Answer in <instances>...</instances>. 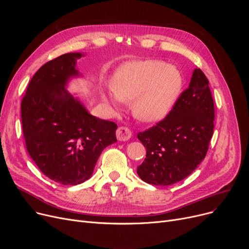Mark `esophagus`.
I'll use <instances>...</instances> for the list:
<instances>
[{
    "mask_svg": "<svg viewBox=\"0 0 249 249\" xmlns=\"http://www.w3.org/2000/svg\"><path fill=\"white\" fill-rule=\"evenodd\" d=\"M116 134H117L118 140H120V141H126L132 137L131 130H130L128 127H124V126H121L118 128L116 131Z\"/></svg>",
    "mask_w": 249,
    "mask_h": 249,
    "instance_id": "esophagus-1",
    "label": "esophagus"
}]
</instances>
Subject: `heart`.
<instances>
[{"mask_svg":"<svg viewBox=\"0 0 249 249\" xmlns=\"http://www.w3.org/2000/svg\"><path fill=\"white\" fill-rule=\"evenodd\" d=\"M180 71L160 60L128 63L116 73L113 89L103 99L113 111L120 103H131L136 118L144 122L161 120L172 110L182 88Z\"/></svg>","mask_w":249,"mask_h":249,"instance_id":"1","label":"heart"}]
</instances>
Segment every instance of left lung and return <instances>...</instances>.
I'll list each match as a JSON object with an SVG mask.
<instances>
[{
  "label": "left lung",
  "instance_id": "8db88e82",
  "mask_svg": "<svg viewBox=\"0 0 249 249\" xmlns=\"http://www.w3.org/2000/svg\"><path fill=\"white\" fill-rule=\"evenodd\" d=\"M214 101L205 73L196 69L189 88L162 120L139 132L146 158L137 167L147 184L168 186L190 176L207 154L214 131Z\"/></svg>",
  "mask_w": 249,
  "mask_h": 249
}]
</instances>
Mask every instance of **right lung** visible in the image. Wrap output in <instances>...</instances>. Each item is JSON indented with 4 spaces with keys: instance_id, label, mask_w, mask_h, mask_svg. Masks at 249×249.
I'll use <instances>...</instances> for the list:
<instances>
[{
    "instance_id": "1",
    "label": "right lung",
    "mask_w": 249,
    "mask_h": 249,
    "mask_svg": "<svg viewBox=\"0 0 249 249\" xmlns=\"http://www.w3.org/2000/svg\"><path fill=\"white\" fill-rule=\"evenodd\" d=\"M81 53H65L39 69L21 102L26 148L43 175L78 185L93 174L100 154L117 141V124L90 115L64 89L77 74Z\"/></svg>"
}]
</instances>
